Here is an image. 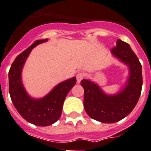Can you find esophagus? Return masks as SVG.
Returning <instances> with one entry per match:
<instances>
[{
    "instance_id": "1",
    "label": "esophagus",
    "mask_w": 151,
    "mask_h": 151,
    "mask_svg": "<svg viewBox=\"0 0 151 151\" xmlns=\"http://www.w3.org/2000/svg\"><path fill=\"white\" fill-rule=\"evenodd\" d=\"M84 76H85L84 73H77V75H76L77 82H78V83H80L81 81L83 80V78H84Z\"/></svg>"
}]
</instances>
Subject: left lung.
Segmentation results:
<instances>
[{"instance_id":"obj_1","label":"left lung","mask_w":151,"mask_h":151,"mask_svg":"<svg viewBox=\"0 0 151 151\" xmlns=\"http://www.w3.org/2000/svg\"><path fill=\"white\" fill-rule=\"evenodd\" d=\"M111 52L129 67L130 76L125 89L117 95L107 96L90 81H81L85 110L92 119L106 123L119 121L131 113L139 100L143 86L141 64L130 46L119 39Z\"/></svg>"}]
</instances>
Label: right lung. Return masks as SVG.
Returning a JSON list of instances; mask_svg holds the SVG:
<instances>
[{
    "mask_svg": "<svg viewBox=\"0 0 151 151\" xmlns=\"http://www.w3.org/2000/svg\"><path fill=\"white\" fill-rule=\"evenodd\" d=\"M47 40H37L18 55L11 65L8 73L9 93L14 106L25 120L40 127L53 124L60 118L65 99L76 83L75 77L64 81L41 99H33L27 94L21 79L22 67L32 48Z\"/></svg>",
    "mask_w": 151,
    "mask_h": 151,
    "instance_id": "obj_1",
    "label": "right lung"
}]
</instances>
